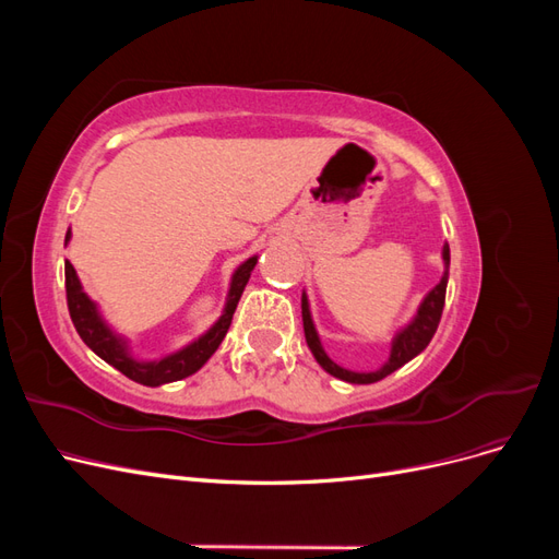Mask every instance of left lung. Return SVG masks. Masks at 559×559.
<instances>
[{
  "instance_id": "obj_1",
  "label": "left lung",
  "mask_w": 559,
  "mask_h": 559,
  "mask_svg": "<svg viewBox=\"0 0 559 559\" xmlns=\"http://www.w3.org/2000/svg\"><path fill=\"white\" fill-rule=\"evenodd\" d=\"M443 265L445 273L438 282L433 289L421 298L419 308L415 312V317L405 324L403 329H399V333L392 337V349H389V359L378 368V370H368V373H359V370H347L343 366H337L329 354L321 347L319 333L314 329L312 321V312H310V302H308V294L302 292L300 298V310H302V331H306V343L312 352V357L317 359V364L331 373L333 378L349 382V384H373L386 376H392L394 370H399L403 364H408L411 359H415L419 352H425L427 345L431 343V337L438 329V321H441L443 314V306H445V289H448V273H450V247L443 245Z\"/></svg>"
}]
</instances>
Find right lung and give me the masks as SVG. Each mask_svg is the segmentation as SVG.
Segmentation results:
<instances>
[{
    "label": "right lung",
    "instance_id": "obj_1",
    "mask_svg": "<svg viewBox=\"0 0 559 559\" xmlns=\"http://www.w3.org/2000/svg\"><path fill=\"white\" fill-rule=\"evenodd\" d=\"M72 238V230H67L64 235V247ZM259 257H249L245 263L235 267V273L230 277L228 286V296H226V306L222 317H218L214 324L195 337L193 343L183 345L181 349L165 354L160 359L154 361H142L134 359L130 345L123 335H118L99 312L97 302L83 292L81 280L76 275V270L70 261H64V289H67V308H70V317L74 321V329L81 335V341L86 343L99 359H105L109 366L134 382H140L144 386H160L167 382H177L193 376L195 370L207 364V359L222 345L226 337L230 321L235 314V308H238L240 296L245 292V286L251 277V270L257 265Z\"/></svg>",
    "mask_w": 559,
    "mask_h": 559
}]
</instances>
